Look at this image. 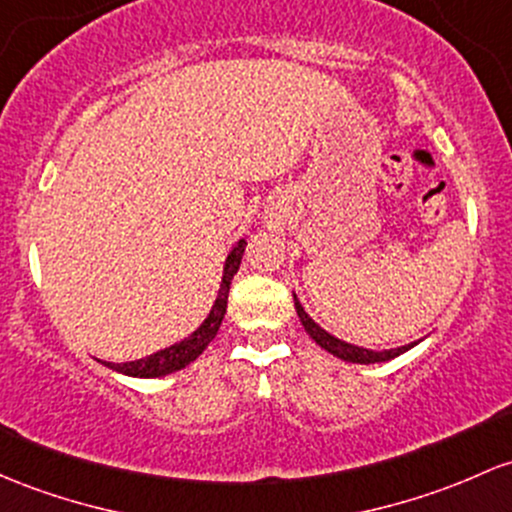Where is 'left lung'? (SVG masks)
<instances>
[{"label": "left lung", "mask_w": 512, "mask_h": 512, "mask_svg": "<svg viewBox=\"0 0 512 512\" xmlns=\"http://www.w3.org/2000/svg\"><path fill=\"white\" fill-rule=\"evenodd\" d=\"M294 306H296V313H299L303 328H306V333L311 335L313 340H316V345L323 347L325 352H330L333 357H340L345 359V362H352V364H376V362H389V359L403 355V352H408L411 347L418 345V342H411V345H403V347H393V350H367V347H357V345H350V342L345 340H338L335 335H330L328 330H323L320 325L308 316L306 311H303L301 301L296 299L294 294Z\"/></svg>", "instance_id": "left-lung-1"}]
</instances>
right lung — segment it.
I'll return each instance as SVG.
<instances>
[{
	"mask_svg": "<svg viewBox=\"0 0 512 512\" xmlns=\"http://www.w3.org/2000/svg\"><path fill=\"white\" fill-rule=\"evenodd\" d=\"M245 240H238L233 250L228 252L226 257V265H223V277H221V289H218L216 301H213L209 316H206L204 323L194 330L189 338L174 342V345L165 347V350L155 352V355L136 359V362H101L106 364L109 369L114 372L126 374V376H138V379H155V376H165L172 372H179L184 369L187 364H192L201 352L209 347V342L216 338L218 328H221L223 316H226V306H228V291H230V282L233 277L238 274L240 269V260H243V252H245Z\"/></svg>",
	"mask_w": 512,
	"mask_h": 512,
	"instance_id": "add662e5",
	"label": "right lung"
}]
</instances>
